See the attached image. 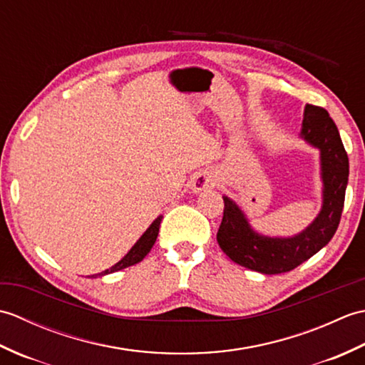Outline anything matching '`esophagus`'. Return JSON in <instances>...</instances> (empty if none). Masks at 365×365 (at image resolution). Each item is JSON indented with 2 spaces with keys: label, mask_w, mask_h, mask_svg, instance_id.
Here are the masks:
<instances>
[{
  "label": "esophagus",
  "mask_w": 365,
  "mask_h": 365,
  "mask_svg": "<svg viewBox=\"0 0 365 365\" xmlns=\"http://www.w3.org/2000/svg\"><path fill=\"white\" fill-rule=\"evenodd\" d=\"M215 185H216L215 175L212 173H202V174H197L191 180V191L200 192V191H205L208 188H213Z\"/></svg>",
  "instance_id": "esophagus-1"
}]
</instances>
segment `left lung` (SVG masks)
<instances>
[{"label":"left lung","instance_id":"obj_1","mask_svg":"<svg viewBox=\"0 0 365 365\" xmlns=\"http://www.w3.org/2000/svg\"><path fill=\"white\" fill-rule=\"evenodd\" d=\"M301 138L320 150L322 208L309 226L293 237H268L255 232L245 212L227 196L218 230V245L227 257L262 274L287 273L329 243L342 216L348 183V155L334 120L324 108L306 105Z\"/></svg>","mask_w":365,"mask_h":365}]
</instances>
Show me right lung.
Returning a JSON list of instances; mask_svg holds the SVG:
<instances>
[{
  "mask_svg": "<svg viewBox=\"0 0 365 365\" xmlns=\"http://www.w3.org/2000/svg\"><path fill=\"white\" fill-rule=\"evenodd\" d=\"M161 220H163V216L160 215L158 218L150 224L149 229H147V230L144 232V234L141 235V238H139L138 242H136L133 246H131V250L125 254V257H123L122 260H119V262L115 263L114 267H111L110 269H105V271H102V273H98V274H92L91 277L111 274V273H115V271L123 269V268L131 267V265H136L138 262H141V260L145 257V255L150 252V250H152V246L155 245V242H157Z\"/></svg>",
  "mask_w": 365,
  "mask_h": 365,
  "instance_id": "add662e5",
  "label": "right lung"
}]
</instances>
